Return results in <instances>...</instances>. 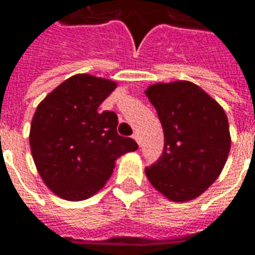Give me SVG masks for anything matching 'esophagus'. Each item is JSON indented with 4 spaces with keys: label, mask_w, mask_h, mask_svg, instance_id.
I'll list each match as a JSON object with an SVG mask.
<instances>
[{
    "label": "esophagus",
    "mask_w": 255,
    "mask_h": 255,
    "mask_svg": "<svg viewBox=\"0 0 255 255\" xmlns=\"http://www.w3.org/2000/svg\"><path fill=\"white\" fill-rule=\"evenodd\" d=\"M132 138L135 139V140H136V143L140 144V143H139V135H138V133H133V135H132Z\"/></svg>",
    "instance_id": "esophagus-1"
}]
</instances>
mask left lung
<instances>
[{"instance_id": "left-lung-1", "label": "left lung", "mask_w": 255, "mask_h": 255, "mask_svg": "<svg viewBox=\"0 0 255 255\" xmlns=\"http://www.w3.org/2000/svg\"><path fill=\"white\" fill-rule=\"evenodd\" d=\"M164 129V150L146 176L173 202L199 197L223 171L231 149L224 109L197 84L157 83L144 91Z\"/></svg>"}]
</instances>
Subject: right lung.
Listing matches in <instances>:
<instances>
[{
    "instance_id": "obj_1",
    "label": "right lung",
    "mask_w": 255,
    "mask_h": 255,
    "mask_svg": "<svg viewBox=\"0 0 255 255\" xmlns=\"http://www.w3.org/2000/svg\"><path fill=\"white\" fill-rule=\"evenodd\" d=\"M116 82L80 73L67 79L38 105L30 129L32 158L42 180L67 201H83L104 187L115 162L135 151L132 138L117 133L115 112H98Z\"/></svg>"
}]
</instances>
